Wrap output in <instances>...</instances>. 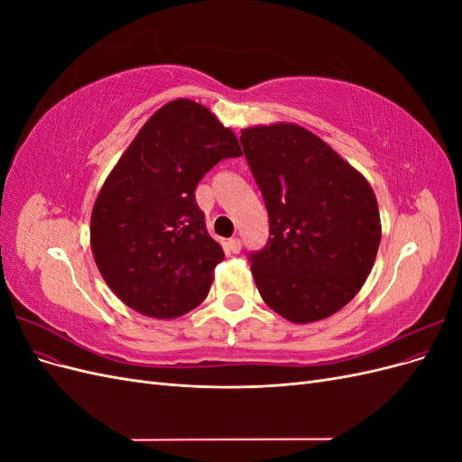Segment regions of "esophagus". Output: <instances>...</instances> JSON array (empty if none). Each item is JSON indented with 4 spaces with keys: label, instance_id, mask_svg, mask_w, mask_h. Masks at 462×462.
Returning a JSON list of instances; mask_svg holds the SVG:
<instances>
[{
    "label": "esophagus",
    "instance_id": "obj_1",
    "mask_svg": "<svg viewBox=\"0 0 462 462\" xmlns=\"http://www.w3.org/2000/svg\"><path fill=\"white\" fill-rule=\"evenodd\" d=\"M241 239H236V236H235V239H229L227 241V250H229V253H233V254H239L241 253Z\"/></svg>",
    "mask_w": 462,
    "mask_h": 462
}]
</instances>
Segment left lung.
Returning a JSON list of instances; mask_svg holds the SVG:
<instances>
[{
    "label": "left lung",
    "instance_id": "left-lung-1",
    "mask_svg": "<svg viewBox=\"0 0 462 462\" xmlns=\"http://www.w3.org/2000/svg\"><path fill=\"white\" fill-rule=\"evenodd\" d=\"M270 217V239L250 253L263 302L295 324L337 310L365 285L382 239L368 180L299 125L241 134Z\"/></svg>",
    "mask_w": 462,
    "mask_h": 462
}]
</instances>
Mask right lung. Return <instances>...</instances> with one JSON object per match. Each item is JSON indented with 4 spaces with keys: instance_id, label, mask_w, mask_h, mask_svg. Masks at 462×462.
Returning <instances> with one entry per match:
<instances>
[{
    "instance_id": "right-lung-1",
    "label": "right lung",
    "mask_w": 462,
    "mask_h": 462,
    "mask_svg": "<svg viewBox=\"0 0 462 462\" xmlns=\"http://www.w3.org/2000/svg\"><path fill=\"white\" fill-rule=\"evenodd\" d=\"M243 156L231 129L190 100L158 109L97 194L90 245L109 289L150 318L199 306L223 260L194 189L226 158Z\"/></svg>"
}]
</instances>
